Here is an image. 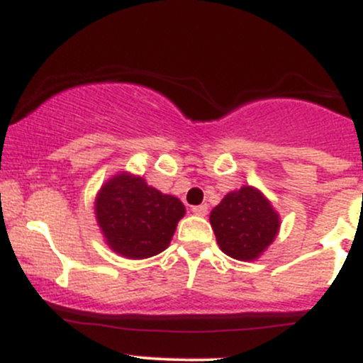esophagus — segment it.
<instances>
[{"instance_id":"1","label":"esophagus","mask_w":363,"mask_h":363,"mask_svg":"<svg viewBox=\"0 0 363 363\" xmlns=\"http://www.w3.org/2000/svg\"><path fill=\"white\" fill-rule=\"evenodd\" d=\"M193 213L198 216H205L208 213V205H199V206H193Z\"/></svg>"}]
</instances>
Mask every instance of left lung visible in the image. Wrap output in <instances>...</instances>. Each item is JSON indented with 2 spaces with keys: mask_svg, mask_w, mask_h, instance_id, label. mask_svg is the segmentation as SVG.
I'll use <instances>...</instances> for the list:
<instances>
[{
  "mask_svg": "<svg viewBox=\"0 0 363 363\" xmlns=\"http://www.w3.org/2000/svg\"><path fill=\"white\" fill-rule=\"evenodd\" d=\"M216 242L237 261H256L280 232V215L254 186L230 191L210 213Z\"/></svg>",
  "mask_w": 363,
  "mask_h": 363,
  "instance_id": "obj_1",
  "label": "left lung"
}]
</instances>
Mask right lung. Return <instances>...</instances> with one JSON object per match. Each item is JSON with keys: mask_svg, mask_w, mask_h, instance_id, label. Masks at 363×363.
I'll return each instance as SVG.
<instances>
[{"mask_svg": "<svg viewBox=\"0 0 363 363\" xmlns=\"http://www.w3.org/2000/svg\"><path fill=\"white\" fill-rule=\"evenodd\" d=\"M94 208L106 244L128 259H147L165 251L186 215L181 199L160 193L128 170L104 182Z\"/></svg>", "mask_w": 363, "mask_h": 363, "instance_id": "1", "label": "right lung"}]
</instances>
